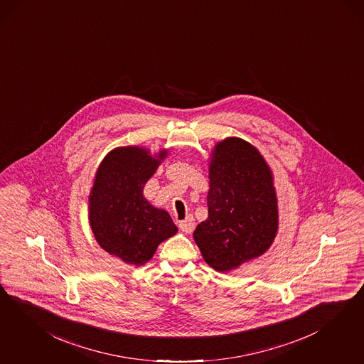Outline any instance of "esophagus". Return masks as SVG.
I'll return each instance as SVG.
<instances>
[{
	"label": "esophagus",
	"mask_w": 364,
	"mask_h": 364,
	"mask_svg": "<svg viewBox=\"0 0 364 364\" xmlns=\"http://www.w3.org/2000/svg\"><path fill=\"white\" fill-rule=\"evenodd\" d=\"M194 226H196V223H194V218L193 217H190L188 215L186 220H183V221H179V229L183 232V233H191L193 230H194Z\"/></svg>",
	"instance_id": "esophagus-1"
}]
</instances>
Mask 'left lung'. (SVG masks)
Here are the masks:
<instances>
[{"label":"left lung","mask_w":364,"mask_h":364,"mask_svg":"<svg viewBox=\"0 0 364 364\" xmlns=\"http://www.w3.org/2000/svg\"><path fill=\"white\" fill-rule=\"evenodd\" d=\"M209 179V215L193 237L213 269L229 272L264 255L276 237L273 174L255 146L226 138L211 151Z\"/></svg>","instance_id":"left-lung-1"}]
</instances>
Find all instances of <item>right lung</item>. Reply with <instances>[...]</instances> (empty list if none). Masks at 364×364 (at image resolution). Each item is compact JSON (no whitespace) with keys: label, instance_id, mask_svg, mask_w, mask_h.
Segmentation results:
<instances>
[{"label":"right lung","instance_id":"add662e5","mask_svg":"<svg viewBox=\"0 0 364 364\" xmlns=\"http://www.w3.org/2000/svg\"><path fill=\"white\" fill-rule=\"evenodd\" d=\"M167 155H151L138 146L117 147L107 154L90 194V225L97 244L135 267L146 264L164 240L178 232L170 214L143 196L146 182Z\"/></svg>","mask_w":364,"mask_h":364}]
</instances>
